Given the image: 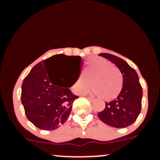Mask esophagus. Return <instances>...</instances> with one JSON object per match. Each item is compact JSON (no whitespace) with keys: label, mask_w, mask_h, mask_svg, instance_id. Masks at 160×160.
Listing matches in <instances>:
<instances>
[{"label":"esophagus","mask_w":160,"mask_h":160,"mask_svg":"<svg viewBox=\"0 0 160 160\" xmlns=\"http://www.w3.org/2000/svg\"><path fill=\"white\" fill-rule=\"evenodd\" d=\"M86 98H87L88 100L90 101V102H93V101L95 100L94 98H91V97H86Z\"/></svg>","instance_id":"esophagus-1"}]
</instances>
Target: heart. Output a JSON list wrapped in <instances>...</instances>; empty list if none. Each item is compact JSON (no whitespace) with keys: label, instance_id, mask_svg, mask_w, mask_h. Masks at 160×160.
Masks as SVG:
<instances>
[{"label":"heart","instance_id":"b5f03b06","mask_svg":"<svg viewBox=\"0 0 160 160\" xmlns=\"http://www.w3.org/2000/svg\"><path fill=\"white\" fill-rule=\"evenodd\" d=\"M83 74H80L72 86L77 94H82L93 86L92 93L105 101L117 98L123 86V77L120 70L111 62L101 57H91L86 60Z\"/></svg>","mask_w":160,"mask_h":160}]
</instances>
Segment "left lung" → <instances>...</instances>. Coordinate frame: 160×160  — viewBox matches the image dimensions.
<instances>
[{"mask_svg":"<svg viewBox=\"0 0 160 160\" xmlns=\"http://www.w3.org/2000/svg\"><path fill=\"white\" fill-rule=\"evenodd\" d=\"M113 62L120 70L123 77V86L120 95L110 102H105V108L99 112L101 120L115 128H125L136 120L141 110L143 92L139 78L135 69L126 61L109 53H100Z\"/></svg>","mask_w":160,"mask_h":160,"instance_id":"obj_1","label":"left lung"}]
</instances>
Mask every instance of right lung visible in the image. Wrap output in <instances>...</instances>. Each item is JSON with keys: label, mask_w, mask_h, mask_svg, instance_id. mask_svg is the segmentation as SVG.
<instances>
[{"label": "right lung", "mask_w": 160, "mask_h": 160, "mask_svg": "<svg viewBox=\"0 0 160 160\" xmlns=\"http://www.w3.org/2000/svg\"><path fill=\"white\" fill-rule=\"evenodd\" d=\"M61 60L74 66L79 76L81 57L59 54L37 64L22 85L21 100L25 114L28 120L40 129L55 130L65 123L73 102L79 98L68 89L74 82L63 86L67 76L59 78L52 72V64Z\"/></svg>", "instance_id": "1"}]
</instances>
